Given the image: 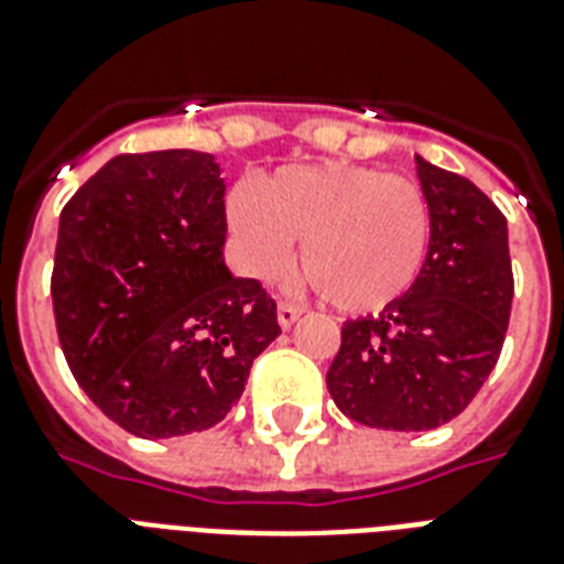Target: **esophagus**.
<instances>
[{
  "label": "esophagus",
  "mask_w": 564,
  "mask_h": 564,
  "mask_svg": "<svg viewBox=\"0 0 564 564\" xmlns=\"http://www.w3.org/2000/svg\"><path fill=\"white\" fill-rule=\"evenodd\" d=\"M303 315V308L300 306H294V303H279L276 306V317H279V327H291V324H294V321H297V317Z\"/></svg>",
  "instance_id": "obj_1"
}]
</instances>
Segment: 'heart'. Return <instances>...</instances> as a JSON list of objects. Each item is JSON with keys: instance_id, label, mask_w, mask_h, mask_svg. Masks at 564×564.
Segmentation results:
<instances>
[{"instance_id": "b5f03b06", "label": "heart", "mask_w": 564, "mask_h": 564, "mask_svg": "<svg viewBox=\"0 0 564 564\" xmlns=\"http://www.w3.org/2000/svg\"><path fill=\"white\" fill-rule=\"evenodd\" d=\"M228 228L256 276H273L300 243V270L341 315H375L419 285L431 252V205L410 177L315 163L261 177L228 202Z\"/></svg>"}]
</instances>
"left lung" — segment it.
I'll return each mask as SVG.
<instances>
[{"mask_svg": "<svg viewBox=\"0 0 564 564\" xmlns=\"http://www.w3.org/2000/svg\"><path fill=\"white\" fill-rule=\"evenodd\" d=\"M416 175L431 205L425 273L395 306L345 321L327 371L336 408L383 431H431L467 410L497 366L514 297L502 210L422 156Z\"/></svg>", "mask_w": 564, "mask_h": 564, "instance_id": "8db88e82", "label": "left lung"}]
</instances>
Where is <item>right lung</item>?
Returning a JSON list of instances; mask_svg holds the SVG:
<instances>
[{"label": "right lung", "instance_id": "obj_1", "mask_svg": "<svg viewBox=\"0 0 564 564\" xmlns=\"http://www.w3.org/2000/svg\"><path fill=\"white\" fill-rule=\"evenodd\" d=\"M223 198L217 160L172 148L112 156L58 217V341L76 383L137 437L223 422L282 333L261 282L223 261Z\"/></svg>", "mask_w": 564, "mask_h": 564}]
</instances>
